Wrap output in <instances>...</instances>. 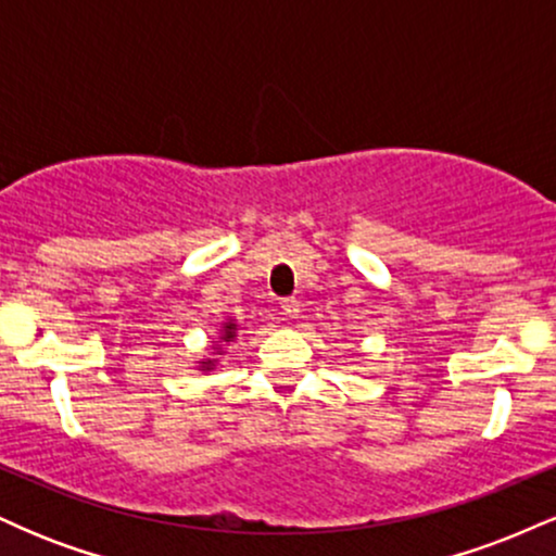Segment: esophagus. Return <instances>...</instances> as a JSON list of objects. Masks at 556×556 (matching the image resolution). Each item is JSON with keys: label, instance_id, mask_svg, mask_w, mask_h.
Segmentation results:
<instances>
[{"label": "esophagus", "instance_id": "34e87169", "mask_svg": "<svg viewBox=\"0 0 556 556\" xmlns=\"http://www.w3.org/2000/svg\"><path fill=\"white\" fill-rule=\"evenodd\" d=\"M279 308H282L285 318H298V314H300V303L295 298H285L282 303H279Z\"/></svg>", "mask_w": 556, "mask_h": 556}]
</instances>
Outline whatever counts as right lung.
<instances>
[{
	"label": "right lung",
	"instance_id": "1",
	"mask_svg": "<svg viewBox=\"0 0 556 556\" xmlns=\"http://www.w3.org/2000/svg\"><path fill=\"white\" fill-rule=\"evenodd\" d=\"M235 337H238V324H235V318H227L225 327H222L219 340L222 342H235ZM216 350H219V348H216ZM214 366H216V361H212V358L201 361V371H212Z\"/></svg>",
	"mask_w": 556,
	"mask_h": 556
}]
</instances>
